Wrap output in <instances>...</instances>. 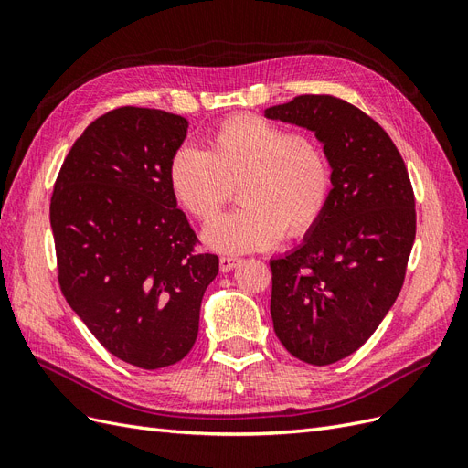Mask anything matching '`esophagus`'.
<instances>
[{
    "label": "esophagus",
    "instance_id": "esophagus-1",
    "mask_svg": "<svg viewBox=\"0 0 468 468\" xmlns=\"http://www.w3.org/2000/svg\"><path fill=\"white\" fill-rule=\"evenodd\" d=\"M218 263H220V271H222V273H229V271H232L234 267H238L239 263H242V260H238V258H226V256H224V258H220Z\"/></svg>",
    "mask_w": 468,
    "mask_h": 468
}]
</instances>
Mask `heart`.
Returning <instances> with one entry per match:
<instances>
[{"label":"heart","mask_w":468,"mask_h":468,"mask_svg":"<svg viewBox=\"0 0 468 468\" xmlns=\"http://www.w3.org/2000/svg\"><path fill=\"white\" fill-rule=\"evenodd\" d=\"M167 179L177 201L203 224L218 215L238 186L242 207L205 232L212 250L232 256L314 230L334 186L330 158L318 143L258 115L224 119L208 133L205 150L181 144Z\"/></svg>","instance_id":"obj_1"}]
</instances>
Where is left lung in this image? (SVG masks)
Listing matches in <instances>:
<instances>
[{
  "label": "left lung",
  "mask_w": 468,
  "mask_h": 468,
  "mask_svg": "<svg viewBox=\"0 0 468 468\" xmlns=\"http://www.w3.org/2000/svg\"><path fill=\"white\" fill-rule=\"evenodd\" d=\"M314 131L334 174L330 205L304 244L271 260V318L285 349L310 365L357 351L399 296L416 238L406 164L382 126L334 95L265 109Z\"/></svg>",
  "instance_id": "8db88e82"
}]
</instances>
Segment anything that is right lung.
I'll return each mask as SVG.
<instances>
[{
    "label": "right lung",
    "mask_w": 468,
    "mask_h": 468,
    "mask_svg": "<svg viewBox=\"0 0 468 468\" xmlns=\"http://www.w3.org/2000/svg\"><path fill=\"white\" fill-rule=\"evenodd\" d=\"M187 126L160 109L105 112L68 152L50 199L68 304L109 353L148 371L191 351L218 273L167 179Z\"/></svg>",
    "instance_id": "obj_1"
}]
</instances>
